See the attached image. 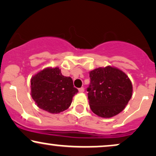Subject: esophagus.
Wrapping results in <instances>:
<instances>
[{
  "instance_id": "1",
  "label": "esophagus",
  "mask_w": 156,
  "mask_h": 156,
  "mask_svg": "<svg viewBox=\"0 0 156 156\" xmlns=\"http://www.w3.org/2000/svg\"><path fill=\"white\" fill-rule=\"evenodd\" d=\"M78 91H79V92H80V93H83L84 91V88L83 87L80 88V89H78Z\"/></svg>"
}]
</instances>
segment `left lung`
<instances>
[{
  "label": "left lung",
  "instance_id": "8db88e82",
  "mask_svg": "<svg viewBox=\"0 0 156 156\" xmlns=\"http://www.w3.org/2000/svg\"><path fill=\"white\" fill-rule=\"evenodd\" d=\"M87 88L89 106L99 117L112 118L120 113L132 96V83L124 72L115 67L90 71Z\"/></svg>",
  "mask_w": 156,
  "mask_h": 156
}]
</instances>
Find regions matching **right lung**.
Instances as JSON below:
<instances>
[{
    "label": "right lung",
    "instance_id": "right-lung-1",
    "mask_svg": "<svg viewBox=\"0 0 156 156\" xmlns=\"http://www.w3.org/2000/svg\"><path fill=\"white\" fill-rule=\"evenodd\" d=\"M31 96L39 108L50 113L65 111L78 92L70 77L64 76L59 67H46L31 78Z\"/></svg>",
    "mask_w": 156,
    "mask_h": 156
}]
</instances>
